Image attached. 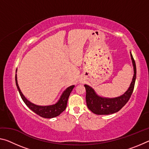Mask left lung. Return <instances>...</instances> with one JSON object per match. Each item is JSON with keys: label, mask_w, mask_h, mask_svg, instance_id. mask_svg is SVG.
Masks as SVG:
<instances>
[{"label": "left lung", "mask_w": 149, "mask_h": 149, "mask_svg": "<svg viewBox=\"0 0 149 149\" xmlns=\"http://www.w3.org/2000/svg\"><path fill=\"white\" fill-rule=\"evenodd\" d=\"M131 58H132L134 75H133L132 81L131 83L130 87L128 88L124 94L120 97L116 98H104L97 95L94 89L87 85L84 86L86 89V102L89 109L92 112L98 115H108L114 114L122 109L124 107L126 103L130 100L132 96L133 89L135 86V82L136 79V65L132 53L130 52Z\"/></svg>", "instance_id": "1"}]
</instances>
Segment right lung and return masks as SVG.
I'll list each match as a JSON object with an SVG mask.
<instances>
[{
    "label": "right lung",
    "mask_w": 149,
    "mask_h": 149,
    "mask_svg": "<svg viewBox=\"0 0 149 149\" xmlns=\"http://www.w3.org/2000/svg\"><path fill=\"white\" fill-rule=\"evenodd\" d=\"M15 79H16V84L17 89H18V91L19 93V95L21 96L22 100H23L24 102H25V104L27 105V107H28L29 109H31L33 112H34L35 114L39 115V116L45 118H52L56 117L61 114L63 111L65 110V108H66L67 102L68 100L69 96L74 87V85H72V86L68 87L67 89L63 92L61 97H60V99L58 100V101L55 104L50 106H38L33 104V103L29 101V100L24 97V95L22 94L21 90H20L18 86V84H17L16 74V77H15Z\"/></svg>",
    "instance_id": "1"
}]
</instances>
